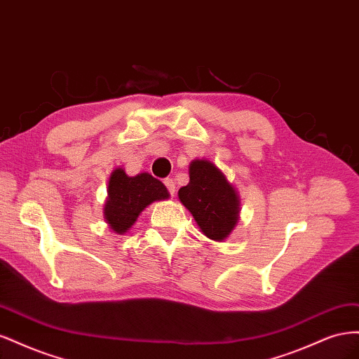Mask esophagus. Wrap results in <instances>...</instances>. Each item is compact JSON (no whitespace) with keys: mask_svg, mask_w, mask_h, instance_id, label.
<instances>
[{"mask_svg":"<svg viewBox=\"0 0 359 359\" xmlns=\"http://www.w3.org/2000/svg\"><path fill=\"white\" fill-rule=\"evenodd\" d=\"M163 182H165V186H166L168 191L170 193V196H173V194H175V182H173L172 178H166Z\"/></svg>","mask_w":359,"mask_h":359,"instance_id":"1","label":"esophagus"}]
</instances>
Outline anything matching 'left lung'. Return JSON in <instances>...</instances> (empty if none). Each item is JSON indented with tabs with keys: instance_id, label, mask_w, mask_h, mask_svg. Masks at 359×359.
Segmentation results:
<instances>
[{
	"instance_id": "obj_1",
	"label": "left lung",
	"mask_w": 359,
	"mask_h": 359,
	"mask_svg": "<svg viewBox=\"0 0 359 359\" xmlns=\"http://www.w3.org/2000/svg\"><path fill=\"white\" fill-rule=\"evenodd\" d=\"M178 196L211 240L222 241L232 232L240 211L236 191L211 161H191L190 182Z\"/></svg>"
}]
</instances>
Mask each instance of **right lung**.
<instances>
[{
	"mask_svg": "<svg viewBox=\"0 0 359 359\" xmlns=\"http://www.w3.org/2000/svg\"><path fill=\"white\" fill-rule=\"evenodd\" d=\"M107 194L109 198L104 205V217L116 233L127 232L149 203L169 198L163 182L149 173L128 177L124 169L112 172Z\"/></svg>",
	"mask_w": 359,
	"mask_h": 359,
	"instance_id": "add662e5",
	"label": "right lung"
}]
</instances>
